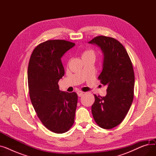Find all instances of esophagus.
<instances>
[{"label":"esophagus","mask_w":156,"mask_h":156,"mask_svg":"<svg viewBox=\"0 0 156 156\" xmlns=\"http://www.w3.org/2000/svg\"><path fill=\"white\" fill-rule=\"evenodd\" d=\"M77 94L78 95V97H81L83 95V92H81V91H78L77 92Z\"/></svg>","instance_id":"obj_1"}]
</instances>
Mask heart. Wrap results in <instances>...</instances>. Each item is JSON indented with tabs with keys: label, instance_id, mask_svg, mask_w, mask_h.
Returning <instances> with one entry per match:
<instances>
[{
	"label": "heart",
	"instance_id": "obj_1",
	"mask_svg": "<svg viewBox=\"0 0 156 156\" xmlns=\"http://www.w3.org/2000/svg\"><path fill=\"white\" fill-rule=\"evenodd\" d=\"M82 58L83 57H92V58L95 59V54L93 50H88L85 51L82 53Z\"/></svg>",
	"mask_w": 156,
	"mask_h": 156
}]
</instances>
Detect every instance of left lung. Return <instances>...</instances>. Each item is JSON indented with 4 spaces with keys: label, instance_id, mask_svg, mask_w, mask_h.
<instances>
[{
    "label": "left lung",
    "instance_id": "1",
    "mask_svg": "<svg viewBox=\"0 0 156 156\" xmlns=\"http://www.w3.org/2000/svg\"><path fill=\"white\" fill-rule=\"evenodd\" d=\"M88 43L100 47L104 54L102 71L98 79L108 87L105 97L94 95L92 115L100 127L112 129L125 119L133 100V65L125 48L114 38L98 36Z\"/></svg>",
    "mask_w": 156,
    "mask_h": 156
}]
</instances>
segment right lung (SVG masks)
<instances>
[{
    "instance_id": "right-lung-1",
    "label": "right lung",
    "mask_w": 156,
    "mask_h": 156,
    "mask_svg": "<svg viewBox=\"0 0 156 156\" xmlns=\"http://www.w3.org/2000/svg\"><path fill=\"white\" fill-rule=\"evenodd\" d=\"M75 45L64 40H47L35 48L28 64L31 102L42 124L55 133L68 132L75 121L78 95L61 91L58 85L64 75L61 57Z\"/></svg>"
}]
</instances>
